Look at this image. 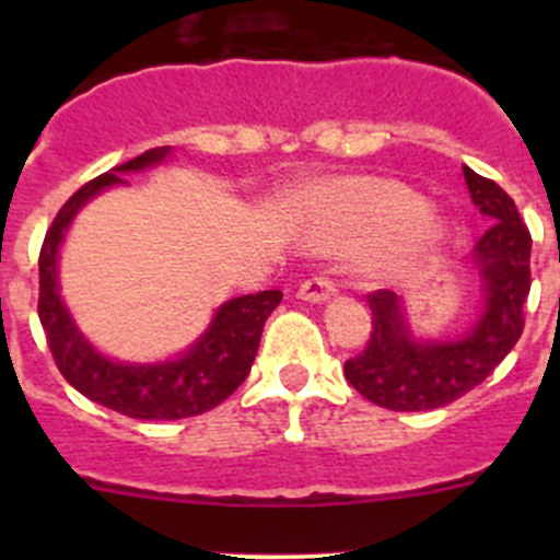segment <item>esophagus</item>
Returning a JSON list of instances; mask_svg holds the SVG:
<instances>
[{
  "mask_svg": "<svg viewBox=\"0 0 560 560\" xmlns=\"http://www.w3.org/2000/svg\"><path fill=\"white\" fill-rule=\"evenodd\" d=\"M330 295H336V284H332L330 279H325V276L306 279L301 284V290H298V298H301V301H308V303H322V301H327Z\"/></svg>",
  "mask_w": 560,
  "mask_h": 560,
  "instance_id": "1",
  "label": "esophagus"
}]
</instances>
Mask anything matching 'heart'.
<instances>
[{
    "label": "heart",
    "instance_id": "obj_1",
    "mask_svg": "<svg viewBox=\"0 0 560 560\" xmlns=\"http://www.w3.org/2000/svg\"><path fill=\"white\" fill-rule=\"evenodd\" d=\"M298 217L316 248L343 252L369 244V273L400 276L442 241V222L422 211L420 195L380 178H343L312 186L298 200Z\"/></svg>",
    "mask_w": 560,
    "mask_h": 560
}]
</instances>
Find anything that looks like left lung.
Listing matches in <instances>:
<instances>
[{
  "mask_svg": "<svg viewBox=\"0 0 560 560\" xmlns=\"http://www.w3.org/2000/svg\"><path fill=\"white\" fill-rule=\"evenodd\" d=\"M474 206L490 219L477 244L485 312L460 341H415L389 290L369 292L371 336L363 352L343 363V376L382 409L428 411L482 385L523 336L530 290V233L515 200L495 180L463 167Z\"/></svg>",
  "mask_w": 560,
  "mask_h": 560,
  "instance_id": "left-lung-1",
  "label": "left lung"
}]
</instances>
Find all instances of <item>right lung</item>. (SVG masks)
<instances>
[{
  "instance_id": "obj_1",
  "label": "right lung",
  "mask_w": 560,
  "mask_h": 560,
  "mask_svg": "<svg viewBox=\"0 0 560 560\" xmlns=\"http://www.w3.org/2000/svg\"><path fill=\"white\" fill-rule=\"evenodd\" d=\"M165 149H151L135 160L116 165L110 173L97 175L83 184L56 213L39 248V301L37 314L48 338L56 369L67 382L94 404H103L118 415L135 420H184L202 415L235 393L252 371L265 319L281 303L279 290L257 295L233 298L213 316L206 336L173 363L124 365L103 358L86 338L78 332L67 314L56 284V254L78 208L103 191L105 186L124 184L118 173L143 171L162 162Z\"/></svg>"
}]
</instances>
